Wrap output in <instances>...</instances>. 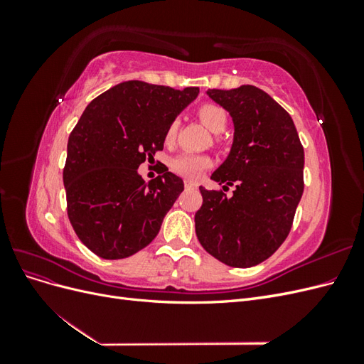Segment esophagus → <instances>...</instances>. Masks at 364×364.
I'll use <instances>...</instances> for the list:
<instances>
[{"instance_id": "obj_1", "label": "esophagus", "mask_w": 364, "mask_h": 364, "mask_svg": "<svg viewBox=\"0 0 364 364\" xmlns=\"http://www.w3.org/2000/svg\"><path fill=\"white\" fill-rule=\"evenodd\" d=\"M185 188H197V183L193 181H185Z\"/></svg>"}]
</instances>
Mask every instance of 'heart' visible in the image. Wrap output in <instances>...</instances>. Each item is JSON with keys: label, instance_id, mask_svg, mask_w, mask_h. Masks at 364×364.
Wrapping results in <instances>:
<instances>
[{"label": "heart", "instance_id": "b5f03b06", "mask_svg": "<svg viewBox=\"0 0 364 364\" xmlns=\"http://www.w3.org/2000/svg\"><path fill=\"white\" fill-rule=\"evenodd\" d=\"M202 123L213 132V134H222L228 124V114L222 106L206 103L197 111ZM179 121L173 119L165 130V142L170 144L178 135ZM211 165V158L206 155H196V153H182L171 161V170L179 176L188 179H199L206 168Z\"/></svg>", "mask_w": 364, "mask_h": 364}]
</instances>
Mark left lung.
I'll return each mask as SVG.
<instances>
[{
  "label": "left lung",
  "instance_id": "left-lung-1",
  "mask_svg": "<svg viewBox=\"0 0 364 364\" xmlns=\"http://www.w3.org/2000/svg\"><path fill=\"white\" fill-rule=\"evenodd\" d=\"M206 94L234 121L232 147L211 179L235 183V191L228 199L200 186L196 234L218 261L252 267L273 255L290 232L304 193V147L289 112L259 87Z\"/></svg>",
  "mask_w": 364,
  "mask_h": 364
}]
</instances>
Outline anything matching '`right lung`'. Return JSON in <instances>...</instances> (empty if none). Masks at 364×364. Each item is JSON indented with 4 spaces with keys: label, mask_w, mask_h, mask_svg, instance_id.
<instances>
[{
    "label": "right lung",
    "mask_w": 364,
    "mask_h": 364,
    "mask_svg": "<svg viewBox=\"0 0 364 364\" xmlns=\"http://www.w3.org/2000/svg\"><path fill=\"white\" fill-rule=\"evenodd\" d=\"M197 94L129 80L86 106L68 139L63 185L70 222L95 255L127 258L158 235L183 182L164 168L147 183L138 167L164 149L165 130Z\"/></svg>",
    "instance_id": "1"
}]
</instances>
